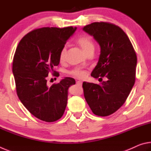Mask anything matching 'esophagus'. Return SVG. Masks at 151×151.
Listing matches in <instances>:
<instances>
[{
	"mask_svg": "<svg viewBox=\"0 0 151 151\" xmlns=\"http://www.w3.org/2000/svg\"><path fill=\"white\" fill-rule=\"evenodd\" d=\"M82 81H76V84H77V85H78L79 86H81L82 85Z\"/></svg>",
	"mask_w": 151,
	"mask_h": 151,
	"instance_id": "34e87169",
	"label": "esophagus"
}]
</instances>
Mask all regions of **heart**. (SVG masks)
I'll return each instance as SVG.
<instances>
[{
  "instance_id": "1",
  "label": "heart",
  "mask_w": 151,
  "mask_h": 151,
  "mask_svg": "<svg viewBox=\"0 0 151 151\" xmlns=\"http://www.w3.org/2000/svg\"><path fill=\"white\" fill-rule=\"evenodd\" d=\"M78 44L80 45V47L83 48V50L85 51L86 53L89 50H94V43L93 41V39H91V37H89L88 35H82L81 37H79L77 40H76ZM66 53V47H64L62 50H60V59L63 60L65 59V56ZM70 74L71 75L78 78H82L84 77L86 75V70H83V68L80 67H76L74 69L70 72Z\"/></svg>"
}]
</instances>
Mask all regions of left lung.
I'll list each match as a JSON object with an SVG mask.
<instances>
[{
  "label": "left lung",
  "instance_id": "left-lung-1",
  "mask_svg": "<svg viewBox=\"0 0 151 151\" xmlns=\"http://www.w3.org/2000/svg\"><path fill=\"white\" fill-rule=\"evenodd\" d=\"M101 47V54L91 76L106 81L83 83L84 96L91 111L106 116L121 108L135 83L137 57L132 45L121 28L108 22H93L83 28Z\"/></svg>",
  "mask_w": 151,
  "mask_h": 151
}]
</instances>
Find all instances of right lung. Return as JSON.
<instances>
[{
	"mask_svg": "<svg viewBox=\"0 0 151 151\" xmlns=\"http://www.w3.org/2000/svg\"><path fill=\"white\" fill-rule=\"evenodd\" d=\"M76 28L43 27L32 30L20 40L15 51L13 73L17 95L32 115L45 122L60 119L67 104L68 89L75 80L66 77L47 85L50 73L60 63V52Z\"/></svg>",
	"mask_w": 151,
	"mask_h": 151,
	"instance_id": "add662e5",
	"label": "right lung"
}]
</instances>
